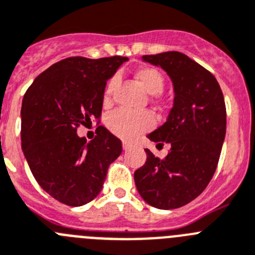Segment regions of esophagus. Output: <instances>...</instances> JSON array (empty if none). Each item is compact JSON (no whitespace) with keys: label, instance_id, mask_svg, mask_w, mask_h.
<instances>
[{"label":"esophagus","instance_id":"1","mask_svg":"<svg viewBox=\"0 0 255 255\" xmlns=\"http://www.w3.org/2000/svg\"><path fill=\"white\" fill-rule=\"evenodd\" d=\"M132 146H133V144L130 143V142H128V141L123 142V150H125V151L130 150V148H132Z\"/></svg>","mask_w":255,"mask_h":255}]
</instances>
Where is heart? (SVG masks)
<instances>
[{"mask_svg": "<svg viewBox=\"0 0 255 255\" xmlns=\"http://www.w3.org/2000/svg\"><path fill=\"white\" fill-rule=\"evenodd\" d=\"M137 84L150 95H159L165 86V80L162 73L153 67H139L133 73ZM117 80L112 79L105 88L104 100L105 103L111 102L112 94L116 89ZM153 125V119L148 112H128L119 109L114 112L108 118V128L113 134L123 139H132L150 129Z\"/></svg>", "mask_w": 255, "mask_h": 255, "instance_id": "heart-1", "label": "heart"}]
</instances>
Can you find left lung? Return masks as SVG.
I'll return each mask as SVG.
<instances>
[{"mask_svg": "<svg viewBox=\"0 0 255 255\" xmlns=\"http://www.w3.org/2000/svg\"><path fill=\"white\" fill-rule=\"evenodd\" d=\"M161 67L174 86V104L166 122L147 134L170 144L165 159L146 148L147 159L134 171L139 196L152 207L185 206L206 189L219 164L226 134V107L219 82L210 71L180 52L142 57Z\"/></svg>", "mask_w": 255, "mask_h": 255, "instance_id": "1", "label": "left lung"}]
</instances>
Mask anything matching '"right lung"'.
Returning <instances> with one entry per match:
<instances>
[{"label":"right lung","instance_id":"1","mask_svg":"<svg viewBox=\"0 0 255 255\" xmlns=\"http://www.w3.org/2000/svg\"><path fill=\"white\" fill-rule=\"evenodd\" d=\"M127 57H70L42 72L21 105V148L38 184L72 207L102 190L122 142L103 126L88 142L77 128L100 118L107 81Z\"/></svg>","mask_w":255,"mask_h":255}]
</instances>
